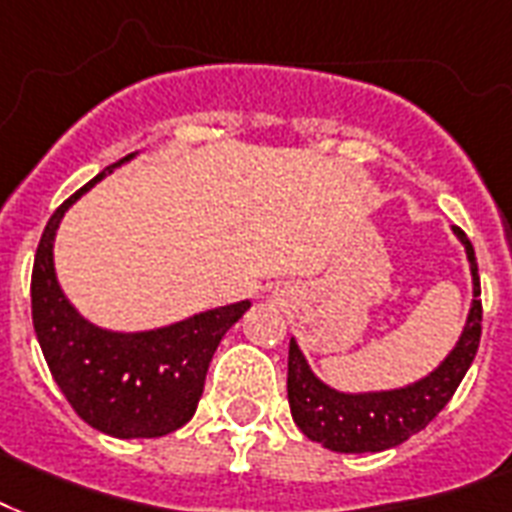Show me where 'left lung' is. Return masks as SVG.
Here are the masks:
<instances>
[{
  "mask_svg": "<svg viewBox=\"0 0 512 512\" xmlns=\"http://www.w3.org/2000/svg\"><path fill=\"white\" fill-rule=\"evenodd\" d=\"M457 237L465 243L467 259L473 264L475 299L465 334L459 339L449 358L441 368L422 382L392 392H371V395H342L331 390L312 376L307 360L291 339L288 347V403H291L293 422L310 441L320 443L331 451L342 454H363V451H384L398 446L419 430H425L451 395L457 392L459 382L465 379L467 368L473 363L478 344H481V318L483 307L481 280L475 264L473 243L459 227Z\"/></svg>",
  "mask_w": 512,
  "mask_h": 512,
  "instance_id": "left-lung-1",
  "label": "left lung"
}]
</instances>
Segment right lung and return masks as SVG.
Returning <instances> with one entry per match:
<instances>
[{"label": "right lung", "mask_w": 512, "mask_h": 512, "mask_svg": "<svg viewBox=\"0 0 512 512\" xmlns=\"http://www.w3.org/2000/svg\"><path fill=\"white\" fill-rule=\"evenodd\" d=\"M104 176L87 181L47 221L31 269V318L47 368L79 419L114 438H160L192 419L213 352L251 301L149 334H109L79 318L55 280L53 237L71 202Z\"/></svg>", "instance_id": "1"}]
</instances>
